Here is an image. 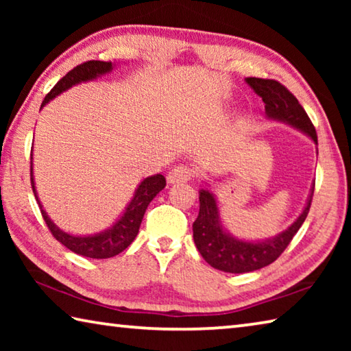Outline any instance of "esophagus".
<instances>
[{
	"mask_svg": "<svg viewBox=\"0 0 351 351\" xmlns=\"http://www.w3.org/2000/svg\"><path fill=\"white\" fill-rule=\"evenodd\" d=\"M193 178V170L187 167V165H176L175 169H171L169 171L167 181L170 184H176V182H187Z\"/></svg>",
	"mask_w": 351,
	"mask_h": 351,
	"instance_id": "esophagus-1",
	"label": "esophagus"
}]
</instances>
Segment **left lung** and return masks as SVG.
<instances>
[{
    "label": "left lung",
    "instance_id": "left-lung-1",
    "mask_svg": "<svg viewBox=\"0 0 351 351\" xmlns=\"http://www.w3.org/2000/svg\"><path fill=\"white\" fill-rule=\"evenodd\" d=\"M246 83L265 102L266 117L271 121L288 123L293 128L310 136L314 144H317L316 128L311 123L310 117L302 108L299 100L282 83L269 79H257V77H247ZM313 192L314 187L311 189L304 210L288 229L272 239L246 241L235 239L224 229L215 195L209 189L199 190V213L193 223L195 245L203 258L215 269L243 274V272L265 268L280 257L297 230L304 224L308 212H310Z\"/></svg>",
    "mask_w": 351,
    "mask_h": 351
}]
</instances>
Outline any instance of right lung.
Returning a JSON list of instances; mask_svg holds the SVG:
<instances>
[{"mask_svg": "<svg viewBox=\"0 0 351 351\" xmlns=\"http://www.w3.org/2000/svg\"><path fill=\"white\" fill-rule=\"evenodd\" d=\"M112 66H114V64L111 62L90 60L79 64V66H75L74 69H71L63 79L57 82V85L52 88L51 93L45 97L43 104H41V108H43L46 104H49L52 99L57 97L58 94L69 90V88H73L74 85H79L82 82H90V80L97 79L100 75L111 73ZM31 184H32L35 199H37V203L40 206L41 215H43L47 228H49L51 234L54 235V239L57 241H60L63 246H66L69 249V251L83 255V257L110 258V257H114L117 254H121L122 251H125V249L132 245L133 240L136 239V235L139 232V226L142 223V218H144V213L147 210L148 204H150L152 199L165 187V178L159 173V175L148 176L144 181H141L138 189L134 190L132 201H130L128 206L125 207V210H123L121 217H119V219H116V223L112 224L111 228L105 229L104 232H99L94 235L68 234L60 228H57V224H54V221L47 217L46 210L43 209V206H41L38 199L37 189H35L32 154H31Z\"/></svg>", "mask_w": 351, "mask_h": 351, "instance_id": "right-lung-1", "label": "right lung"}]
</instances>
